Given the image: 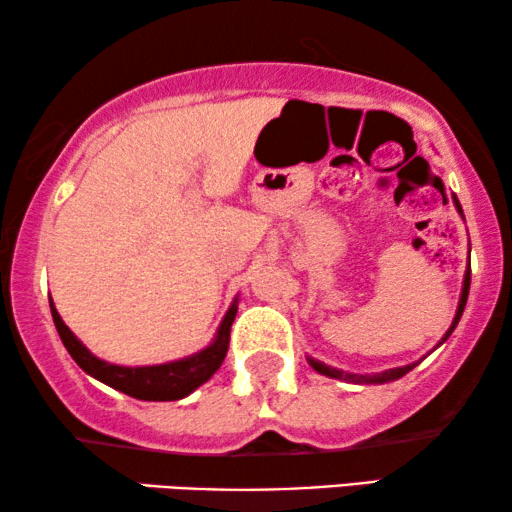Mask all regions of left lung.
<instances>
[{"label":"left lung","instance_id":"left-lung-1","mask_svg":"<svg viewBox=\"0 0 512 512\" xmlns=\"http://www.w3.org/2000/svg\"><path fill=\"white\" fill-rule=\"evenodd\" d=\"M455 204H457V211L462 213V206H459V201L455 197ZM469 287H471V266L466 269V276H464V290H462V299H459V308H457V315L455 320H452V327L448 329V338L452 331H455L459 318H462L464 313V306H466V299H469ZM443 338V341H445ZM308 364L313 366L315 371L322 373V376H329V378H338V380H348V383H355V385H373V383H392V380H399L401 376H406V373L413 369L415 364H408V366H399V369H390V371H383V373H376V376H359V373H345V371H338V369H331V366L318 362V359H311L308 357Z\"/></svg>","mask_w":512,"mask_h":512}]
</instances>
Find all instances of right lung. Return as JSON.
<instances>
[{
    "mask_svg": "<svg viewBox=\"0 0 512 512\" xmlns=\"http://www.w3.org/2000/svg\"><path fill=\"white\" fill-rule=\"evenodd\" d=\"M50 313H53V322L57 334H60L64 348L69 350V355L74 357V362L81 366L85 373H90L92 378L102 380L113 390L125 392L134 399L143 401H176L183 399L187 394L197 390L199 385H204L215 371L220 369L222 359L227 355L229 348V331H232V322L236 318V304L229 308L225 320L218 329L215 341L208 345L206 350L197 352V355L178 359V362L169 364H157V366H115L109 362L92 355L78 338L71 334V329L64 325L60 313L55 311L53 301H50Z\"/></svg>",
    "mask_w": 512,
    "mask_h": 512,
    "instance_id": "obj_1",
    "label": "right lung"
}]
</instances>
